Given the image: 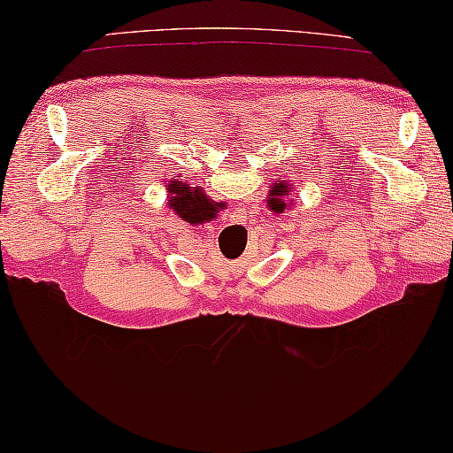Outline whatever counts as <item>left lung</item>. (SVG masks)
I'll return each mask as SVG.
<instances>
[{"label":"left lung","instance_id":"8db88e82","mask_svg":"<svg viewBox=\"0 0 453 453\" xmlns=\"http://www.w3.org/2000/svg\"><path fill=\"white\" fill-rule=\"evenodd\" d=\"M288 192H290V189H288V186H284V183H278V186H275V188L272 189V196H273V198L270 200L272 211H275V212L286 211L288 202H286L284 198H286V196H290Z\"/></svg>","mask_w":453,"mask_h":453}]
</instances>
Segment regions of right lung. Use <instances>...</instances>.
<instances>
[{"label": "right lung", "instance_id": "right-lung-1", "mask_svg": "<svg viewBox=\"0 0 453 453\" xmlns=\"http://www.w3.org/2000/svg\"><path fill=\"white\" fill-rule=\"evenodd\" d=\"M169 194H173L169 206L180 214V219L192 222V225L212 219L214 204L202 194V189H192L189 186H183L181 181H172L169 183Z\"/></svg>", "mask_w": 453, "mask_h": 453}]
</instances>
